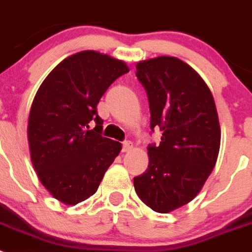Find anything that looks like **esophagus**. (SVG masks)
I'll return each instance as SVG.
<instances>
[{"label": "esophagus", "mask_w": 252, "mask_h": 252, "mask_svg": "<svg viewBox=\"0 0 252 252\" xmlns=\"http://www.w3.org/2000/svg\"><path fill=\"white\" fill-rule=\"evenodd\" d=\"M131 149H132V142L128 141V140L122 142V151H124V153H127V151H130Z\"/></svg>", "instance_id": "1"}]
</instances>
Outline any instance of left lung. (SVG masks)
Returning a JSON list of instances; mask_svg holds the SVG:
<instances>
[{
	"mask_svg": "<svg viewBox=\"0 0 252 252\" xmlns=\"http://www.w3.org/2000/svg\"><path fill=\"white\" fill-rule=\"evenodd\" d=\"M136 77L148 94L151 131L160 128L162 136L159 145L148 146L149 166L133 186L146 206L168 213L192 201L215 168L217 110L201 75L178 58L140 62Z\"/></svg>",
	"mask_w": 252,
	"mask_h": 252,
	"instance_id": "8db88e82",
	"label": "left lung"
}]
</instances>
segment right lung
Masks as SVG:
<instances>
[{
  "label": "right lung",
  "mask_w": 252,
  "mask_h": 252,
  "mask_svg": "<svg viewBox=\"0 0 252 252\" xmlns=\"http://www.w3.org/2000/svg\"><path fill=\"white\" fill-rule=\"evenodd\" d=\"M128 72L121 60L81 51L58 64L31 104L28 137L31 161L43 186L65 204L94 194L121 144L102 136L97 104ZM93 121L96 127L89 130Z\"/></svg>",
  "instance_id": "obj_1"
}]
</instances>
